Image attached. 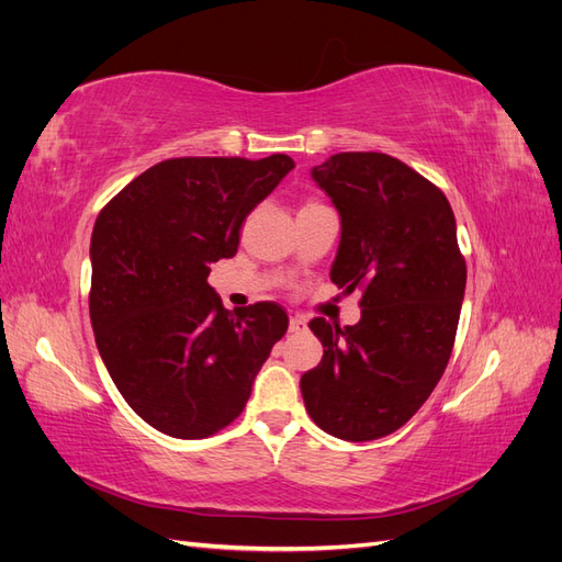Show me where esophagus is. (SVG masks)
<instances>
[{"label": "esophagus", "instance_id": "obj_1", "mask_svg": "<svg viewBox=\"0 0 562 562\" xmlns=\"http://www.w3.org/2000/svg\"><path fill=\"white\" fill-rule=\"evenodd\" d=\"M288 330L291 333H302V330H307V321H304V316H291V323H288Z\"/></svg>", "mask_w": 562, "mask_h": 562}]
</instances>
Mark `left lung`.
<instances>
[{
	"label": "left lung",
	"mask_w": 562,
	"mask_h": 562,
	"mask_svg": "<svg viewBox=\"0 0 562 562\" xmlns=\"http://www.w3.org/2000/svg\"><path fill=\"white\" fill-rule=\"evenodd\" d=\"M339 213L330 281L356 288L361 321L314 318L323 359L300 380L310 417L361 443L401 429L448 366L462 312L467 265L446 194L380 151H342L312 168Z\"/></svg>",
	"instance_id": "1"
}]
</instances>
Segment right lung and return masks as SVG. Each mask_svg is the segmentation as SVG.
<instances>
[{
    "instance_id": "right-lung-1",
    "label": "right lung",
    "mask_w": 562,
    "mask_h": 562,
    "mask_svg": "<svg viewBox=\"0 0 562 562\" xmlns=\"http://www.w3.org/2000/svg\"><path fill=\"white\" fill-rule=\"evenodd\" d=\"M293 168L285 155L168 159L95 220L89 310L100 359L124 401L166 436L206 438L239 417L288 330L277 302L225 310L209 274L234 258L244 220Z\"/></svg>"
}]
</instances>
